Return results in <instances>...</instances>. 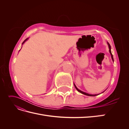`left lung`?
Segmentation results:
<instances>
[{
    "label": "left lung",
    "instance_id": "left-lung-1",
    "mask_svg": "<svg viewBox=\"0 0 129 129\" xmlns=\"http://www.w3.org/2000/svg\"><path fill=\"white\" fill-rule=\"evenodd\" d=\"M108 46H109V52H110V53L111 55V58H112V61H114V58H113V55H112V53H111V46L110 45V44H109L108 42ZM74 86H75V88L76 89V90H77L78 91H79L80 92H81V93H83V94H84V95H87V96H97V95H91V94H89V93H86V92H83V91H81L80 90H79V89H78V88H77L76 87L75 84H74ZM103 92H104V91H103Z\"/></svg>",
    "mask_w": 129,
    "mask_h": 129
}]
</instances>
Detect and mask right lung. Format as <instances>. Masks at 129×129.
I'll list each match as a JSON object with an SVG mask.
<instances>
[{"instance_id":"add662e5","label":"right lung","mask_w":129,"mask_h":129,"mask_svg":"<svg viewBox=\"0 0 129 129\" xmlns=\"http://www.w3.org/2000/svg\"><path fill=\"white\" fill-rule=\"evenodd\" d=\"M27 39H28V38H27V39H25V40L24 41V42H22V44H24V42H25V41H26V40H27Z\"/></svg>"}]
</instances>
